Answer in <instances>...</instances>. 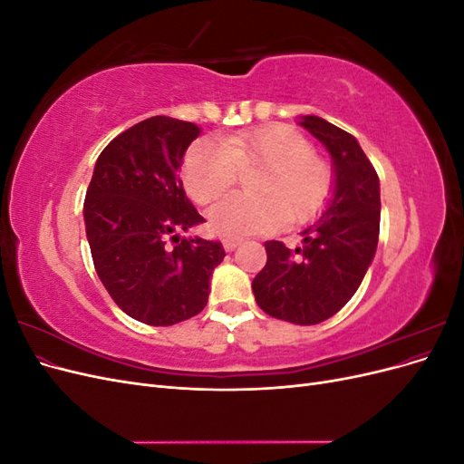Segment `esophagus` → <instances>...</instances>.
I'll list each match as a JSON object with an SVG mask.
<instances>
[{
    "label": "esophagus",
    "mask_w": 464,
    "mask_h": 464,
    "mask_svg": "<svg viewBox=\"0 0 464 464\" xmlns=\"http://www.w3.org/2000/svg\"><path fill=\"white\" fill-rule=\"evenodd\" d=\"M240 244H242V237H236V236L222 237V246H224V249H227V251H234Z\"/></svg>",
    "instance_id": "1"
}]
</instances>
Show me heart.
<instances>
[{"label":"heart","mask_w":464,"mask_h":464,"mask_svg":"<svg viewBox=\"0 0 464 464\" xmlns=\"http://www.w3.org/2000/svg\"><path fill=\"white\" fill-rule=\"evenodd\" d=\"M266 164L251 191L236 193L210 208V227L224 236H247L278 228L290 220L312 217L325 201L331 174L314 157V147L286 125H269L254 133L224 137L220 145L198 143L184 159V184L191 198L207 205L227 193L237 168Z\"/></svg>","instance_id":"b5f03b06"}]
</instances>
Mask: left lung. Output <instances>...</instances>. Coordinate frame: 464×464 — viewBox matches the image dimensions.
<instances>
[{
	"label": "left lung",
	"instance_id": "1",
	"mask_svg": "<svg viewBox=\"0 0 464 464\" xmlns=\"http://www.w3.org/2000/svg\"><path fill=\"white\" fill-rule=\"evenodd\" d=\"M331 154L333 191L325 208L302 230V247L265 242L266 265L251 283L271 317L317 325L354 296L379 240V178L354 135L319 116L298 121Z\"/></svg>",
	"mask_w": 464,
	"mask_h": 464
}]
</instances>
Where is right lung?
Segmentation results:
<instances>
[{
	"label": "right lung",
	"instance_id": "obj_1",
	"mask_svg": "<svg viewBox=\"0 0 464 464\" xmlns=\"http://www.w3.org/2000/svg\"><path fill=\"white\" fill-rule=\"evenodd\" d=\"M199 133L168 116L139 121L101 152L87 189L82 217L96 275L120 310L147 325L198 315L227 256L220 242L178 234L205 222L179 179Z\"/></svg>",
	"mask_w": 464,
	"mask_h": 464
}]
</instances>
